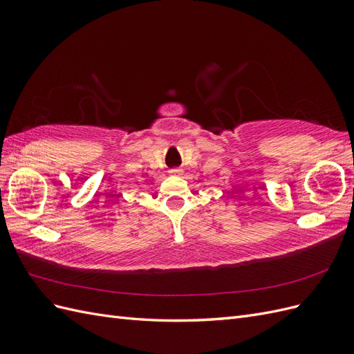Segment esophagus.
I'll list each match as a JSON object with an SVG mask.
<instances>
[{"mask_svg": "<svg viewBox=\"0 0 354 354\" xmlns=\"http://www.w3.org/2000/svg\"><path fill=\"white\" fill-rule=\"evenodd\" d=\"M169 174L178 176V174H181V169H180V168H173V169H169Z\"/></svg>", "mask_w": 354, "mask_h": 354, "instance_id": "34e87169", "label": "esophagus"}]
</instances>
